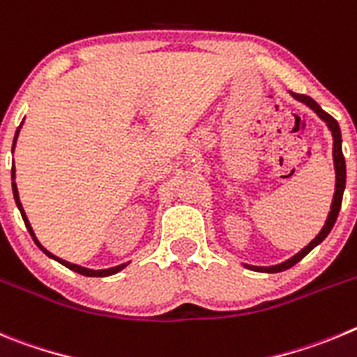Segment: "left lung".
Segmentation results:
<instances>
[{
  "instance_id": "left-lung-1",
  "label": "left lung",
  "mask_w": 357,
  "mask_h": 357,
  "mask_svg": "<svg viewBox=\"0 0 357 357\" xmlns=\"http://www.w3.org/2000/svg\"><path fill=\"white\" fill-rule=\"evenodd\" d=\"M294 98L298 99V101L306 102L307 107L313 108L317 114L320 115V117L324 119L327 123V126H329V130L333 131V140H335V144H333V158H335V169H336V192H335V199H333V206H331V211H329V217H327V222L326 226L322 227V231L319 233V236L313 240V242L310 243L307 247H304L298 255H295L294 258L288 259V261L281 263V265H275V266H266V268H263V266H252V271H258V272H271V274H274V272H282V271H288V268H291L294 265H297L301 259L304 258V256L307 255V252H311V249H314V247L319 245L320 242H322L324 238H326L327 234L331 233V229H333V226H335L336 218H338V213H340V208H342V199H343V190H345V158H343V153H342V131H340V124L338 121H336L335 117H331L327 112H324L322 108L317 105V102L313 101V99L310 98V96H304V94H295L294 92Z\"/></svg>"
}]
</instances>
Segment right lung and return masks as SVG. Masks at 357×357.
Wrapping results in <instances>:
<instances>
[{
    "label": "right lung",
    "instance_id": "obj_1",
    "mask_svg": "<svg viewBox=\"0 0 357 357\" xmlns=\"http://www.w3.org/2000/svg\"><path fill=\"white\" fill-rule=\"evenodd\" d=\"M21 124H22V123H21ZM19 128H21V126H19ZM17 135H19V130L15 131L14 146H15V140H17ZM14 146H12V151H14ZM14 174H15V171H14V167H12V179H14ZM12 190H14V197H15V202H17V208H19V211H21V215H22V220H24V224H26L28 231H30V234H31V236H33V242L37 243V245L40 247V250H43V252H46L47 256H51V258H54V259H56V261H60V263H62L63 266H67V268H70V271L78 272V274H82V275H89V278H105V275H112V274H115V272L123 271L124 266H126V265H119V266H114V268H107V271H89V268H83V266L73 265V263H69V261H63V259L56 258V256H53V255H51V252H47V250L44 249V247L40 245V243H38V240L35 238V234H33V231H31V226H30V222H28L26 215H24V210H22V206H21V201H19L17 186H15V183H12Z\"/></svg>",
    "mask_w": 357,
    "mask_h": 357
}]
</instances>
